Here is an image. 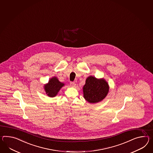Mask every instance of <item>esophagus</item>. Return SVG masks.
I'll return each instance as SVG.
<instances>
[{
	"instance_id": "1",
	"label": "esophagus",
	"mask_w": 153,
	"mask_h": 153,
	"mask_svg": "<svg viewBox=\"0 0 153 153\" xmlns=\"http://www.w3.org/2000/svg\"><path fill=\"white\" fill-rule=\"evenodd\" d=\"M70 86H71V87H75V86H76V83H75V82H70Z\"/></svg>"
}]
</instances>
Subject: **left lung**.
Returning <instances> with one entry per match:
<instances>
[{"mask_svg": "<svg viewBox=\"0 0 153 153\" xmlns=\"http://www.w3.org/2000/svg\"><path fill=\"white\" fill-rule=\"evenodd\" d=\"M83 97L90 103L101 102L107 96L109 92V85L103 79H97L90 76L86 79L83 87Z\"/></svg>", "mask_w": 153, "mask_h": 153, "instance_id": "obj_1", "label": "left lung"}]
</instances>
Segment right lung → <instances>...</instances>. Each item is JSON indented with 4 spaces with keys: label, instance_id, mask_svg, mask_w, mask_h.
Masks as SVG:
<instances>
[{
    "label": "right lung",
    "instance_id": "obj_1",
    "mask_svg": "<svg viewBox=\"0 0 153 153\" xmlns=\"http://www.w3.org/2000/svg\"><path fill=\"white\" fill-rule=\"evenodd\" d=\"M65 84L60 82L56 77H53L49 80L48 83L44 85L45 92L50 97H54L57 94L60 89Z\"/></svg>",
    "mask_w": 153,
    "mask_h": 153
}]
</instances>
